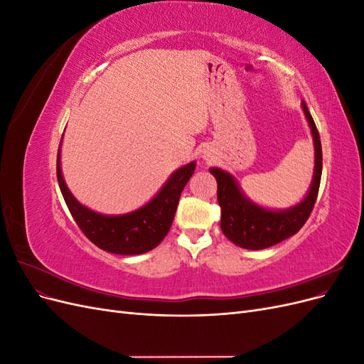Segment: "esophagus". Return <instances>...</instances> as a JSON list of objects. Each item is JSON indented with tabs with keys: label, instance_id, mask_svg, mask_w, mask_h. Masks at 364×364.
I'll return each mask as SVG.
<instances>
[{
	"label": "esophagus",
	"instance_id": "34e87169",
	"mask_svg": "<svg viewBox=\"0 0 364 364\" xmlns=\"http://www.w3.org/2000/svg\"><path fill=\"white\" fill-rule=\"evenodd\" d=\"M206 159H208V158H206Z\"/></svg>",
	"mask_w": 364,
	"mask_h": 364
}]
</instances>
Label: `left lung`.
Wrapping results in <instances>:
<instances>
[{
    "label": "left lung",
    "mask_w": 364,
    "mask_h": 364,
    "mask_svg": "<svg viewBox=\"0 0 364 364\" xmlns=\"http://www.w3.org/2000/svg\"><path fill=\"white\" fill-rule=\"evenodd\" d=\"M302 111L313 136L314 171L310 188L299 203L285 209L264 208L249 199L232 174L217 167L209 168L217 181V200L222 208L220 228L225 237L240 247L261 250L278 245L294 235L313 211L322 176V144L305 102Z\"/></svg>",
    "instance_id": "1"
}]
</instances>
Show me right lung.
Masks as SVG:
<instances>
[{"mask_svg":"<svg viewBox=\"0 0 364 364\" xmlns=\"http://www.w3.org/2000/svg\"><path fill=\"white\" fill-rule=\"evenodd\" d=\"M60 147L62 141L58 151V182L65 203L82 232L97 247L117 255H141L155 249L168 234L181 193L196 170V161L171 173L146 205L126 214L106 215L82 205L68 190L60 167Z\"/></svg>","mask_w":364,"mask_h":364,"instance_id":"obj_1","label":"right lung"}]
</instances>
